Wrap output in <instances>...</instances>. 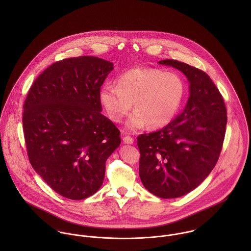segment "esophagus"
<instances>
[{
  "instance_id": "34e87169",
  "label": "esophagus",
  "mask_w": 251,
  "mask_h": 251,
  "mask_svg": "<svg viewBox=\"0 0 251 251\" xmlns=\"http://www.w3.org/2000/svg\"><path fill=\"white\" fill-rule=\"evenodd\" d=\"M123 141H124V143L125 144H133V142H134L133 138L130 137V136H125L124 139H123Z\"/></svg>"
}]
</instances>
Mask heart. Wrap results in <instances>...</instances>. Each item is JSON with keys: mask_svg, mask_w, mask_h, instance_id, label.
Segmentation results:
<instances>
[{"mask_svg": "<svg viewBox=\"0 0 251 251\" xmlns=\"http://www.w3.org/2000/svg\"><path fill=\"white\" fill-rule=\"evenodd\" d=\"M185 97V83L176 72L153 68H134L120 74L113 84L103 85L99 100L108 118L121 123L132 105L135 109L126 126L137 130L147 125L160 128L173 121Z\"/></svg>", "mask_w": 251, "mask_h": 251, "instance_id": "1", "label": "heart"}]
</instances>
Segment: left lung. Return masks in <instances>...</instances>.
Masks as SVG:
<instances>
[{
    "label": "left lung",
    "instance_id": "8db88e82",
    "mask_svg": "<svg viewBox=\"0 0 251 251\" xmlns=\"http://www.w3.org/2000/svg\"><path fill=\"white\" fill-rule=\"evenodd\" d=\"M189 82L185 108L155 132L137 137L139 175L153 195L177 198L196 188L212 172L224 141L227 111L221 94L206 72L176 60H163Z\"/></svg>",
    "mask_w": 251,
    "mask_h": 251
}]
</instances>
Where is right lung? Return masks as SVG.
<instances>
[{"label":"right lung","instance_id":"add662e5","mask_svg":"<svg viewBox=\"0 0 251 251\" xmlns=\"http://www.w3.org/2000/svg\"><path fill=\"white\" fill-rule=\"evenodd\" d=\"M113 64L81 56L41 72L24 102L23 130L29 160L60 195L82 200L95 194L105 162L120 146V130L105 116L99 92Z\"/></svg>","mask_w":251,"mask_h":251}]
</instances>
